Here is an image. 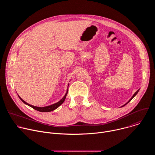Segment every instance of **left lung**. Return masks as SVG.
I'll return each mask as SVG.
<instances>
[{
	"instance_id": "1",
	"label": "left lung",
	"mask_w": 155,
	"mask_h": 155,
	"mask_svg": "<svg viewBox=\"0 0 155 155\" xmlns=\"http://www.w3.org/2000/svg\"><path fill=\"white\" fill-rule=\"evenodd\" d=\"M138 92H139V90H138V91H136V93H134V95H133V96H132V97H131V98H130V99H129V101H128V102H127V103H126V104H127V103H129V102H130V101H131V100H132V99H133V98H134V97H135V96H136V94H137V93H138ZM126 104H125V105H126ZM123 105V106H124V105Z\"/></svg>"
}]
</instances>
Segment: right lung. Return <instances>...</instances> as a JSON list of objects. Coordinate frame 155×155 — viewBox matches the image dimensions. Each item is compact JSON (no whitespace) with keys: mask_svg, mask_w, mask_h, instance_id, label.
I'll return each mask as SVG.
<instances>
[{"mask_svg":"<svg viewBox=\"0 0 155 155\" xmlns=\"http://www.w3.org/2000/svg\"><path fill=\"white\" fill-rule=\"evenodd\" d=\"M68 86H69V85H68ZM68 90H69V89L68 88L67 92H66L65 96H64V97H63L62 99H61L58 102L55 103V104H52V105H48V106H46V107H36V106H34V105H31V104H29L28 103L26 102L24 100L22 99L19 96H18V97H19V99L22 101V102H23L25 104H26V105L30 106L31 107L33 108L34 109L37 110V111H39V112H51V111H53V110L56 109L58 107H59L64 102V101H65V97H66V96H67V94H68Z\"/></svg>","mask_w":155,"mask_h":155,"instance_id":"add662e5","label":"right lung"}]
</instances>
